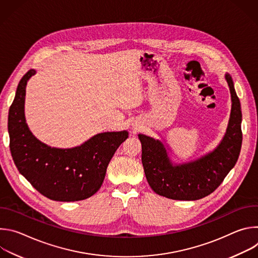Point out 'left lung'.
I'll use <instances>...</instances> for the list:
<instances>
[{
    "label": "left lung",
    "mask_w": 258,
    "mask_h": 258,
    "mask_svg": "<svg viewBox=\"0 0 258 258\" xmlns=\"http://www.w3.org/2000/svg\"><path fill=\"white\" fill-rule=\"evenodd\" d=\"M226 80L232 97V110L225 137L216 148L182 164H172L164 145L146 135H139L142 143V163L152 190L173 200H198L211 194L235 166L242 145V112L232 77Z\"/></svg>",
    "instance_id": "obj_1"
}]
</instances>
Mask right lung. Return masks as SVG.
I'll use <instances>...</instances> for the list:
<instances>
[{
    "label": "right lung",
    "mask_w": 258,
    "mask_h": 258,
    "mask_svg": "<svg viewBox=\"0 0 258 258\" xmlns=\"http://www.w3.org/2000/svg\"><path fill=\"white\" fill-rule=\"evenodd\" d=\"M35 75L28 70L20 80L9 109L10 151L19 172L45 197L62 202L93 196L102 186L107 166L128 133H101L70 149L50 147L29 131L24 116L25 88Z\"/></svg>",
    "instance_id": "add662e5"
}]
</instances>
